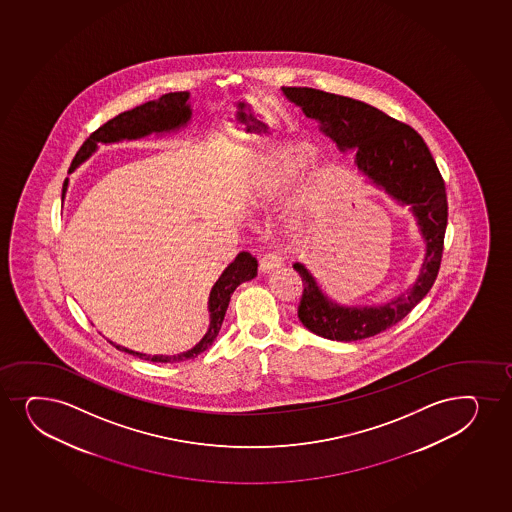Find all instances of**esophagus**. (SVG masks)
Returning <instances> with one entry per match:
<instances>
[{
  "mask_svg": "<svg viewBox=\"0 0 512 512\" xmlns=\"http://www.w3.org/2000/svg\"><path fill=\"white\" fill-rule=\"evenodd\" d=\"M282 265V258H278L275 253H266L259 258V271L261 273H270V271L277 270Z\"/></svg>",
  "mask_w": 512,
  "mask_h": 512,
  "instance_id": "34e87169",
  "label": "esophagus"
}]
</instances>
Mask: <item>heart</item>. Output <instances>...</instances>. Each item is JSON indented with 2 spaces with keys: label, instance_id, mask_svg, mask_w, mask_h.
<instances>
[{
  "label": "heart",
  "instance_id": "obj_1",
  "mask_svg": "<svg viewBox=\"0 0 512 512\" xmlns=\"http://www.w3.org/2000/svg\"><path fill=\"white\" fill-rule=\"evenodd\" d=\"M311 157L312 148L309 145H294L261 159L256 167L254 203H265L278 193H282L288 184L294 183L300 176V172L304 171ZM295 217V224H300V215Z\"/></svg>",
  "mask_w": 512,
  "mask_h": 512
}]
</instances>
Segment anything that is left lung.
<instances>
[{"instance_id":"1","label":"left lung","mask_w":512,"mask_h":512,"mask_svg":"<svg viewBox=\"0 0 512 512\" xmlns=\"http://www.w3.org/2000/svg\"><path fill=\"white\" fill-rule=\"evenodd\" d=\"M282 92L307 118L321 124V131L341 152H357L355 164L367 183L400 205L410 206L425 242L422 268L413 287L382 306H340L324 294L306 265L295 263L294 270L304 283L297 311L300 323L326 340L371 338L408 316L437 278L447 225L446 186L441 172L422 136L376 107L307 87H282Z\"/></svg>"}]
</instances>
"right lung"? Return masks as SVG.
Wrapping results in <instances>:
<instances>
[{"mask_svg":"<svg viewBox=\"0 0 512 512\" xmlns=\"http://www.w3.org/2000/svg\"><path fill=\"white\" fill-rule=\"evenodd\" d=\"M188 100L189 92H171V94L162 95L160 99L145 102L131 111L121 112L119 116L107 121L104 126H100L99 130L94 131L87 138L71 162V171H75L78 165L92 157V153H95L99 143L140 140V138H147L150 135H164V133H171V131L181 130L184 126H188L191 114H193ZM66 186L68 184L65 183L63 194L66 193ZM256 275H258L256 258L246 251L237 254L234 261L218 277L212 287L210 297H208V314H210L208 331L188 352L177 353V355L169 357V355H147V353L133 352L130 348H124L121 345H114V347L121 352L140 357V359L164 362V364L184 362V360L198 357L217 338L218 331L224 323L225 312L229 307L230 295L234 294L235 288L239 287L241 283L253 280Z\"/></svg>","mask_w":512,"mask_h":512,"instance_id":"add662e5","label":"right lung"}]
</instances>
